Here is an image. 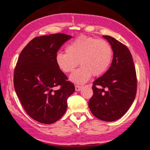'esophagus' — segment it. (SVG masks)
<instances>
[{
  "label": "esophagus",
  "instance_id": "34e87169",
  "mask_svg": "<svg viewBox=\"0 0 150 150\" xmlns=\"http://www.w3.org/2000/svg\"><path fill=\"white\" fill-rule=\"evenodd\" d=\"M82 88V86L80 85H75V90L77 91V92H79V91L81 90V89Z\"/></svg>",
  "mask_w": 150,
  "mask_h": 150
}]
</instances>
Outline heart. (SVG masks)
I'll return each mask as SVG.
<instances>
[{
	"label": "heart",
	"mask_w": 150,
	"mask_h": 150,
	"mask_svg": "<svg viewBox=\"0 0 150 150\" xmlns=\"http://www.w3.org/2000/svg\"><path fill=\"white\" fill-rule=\"evenodd\" d=\"M65 52L56 56V63L62 72H72L80 63L81 67L70 75L72 82L84 84L92 75H102L111 64L113 49L107 41L81 35L75 38L65 47Z\"/></svg>",
	"instance_id": "b5f03b06"
}]
</instances>
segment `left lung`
I'll use <instances>...</instances> for the list:
<instances>
[{
    "label": "left lung",
    "instance_id": "obj_1",
    "mask_svg": "<svg viewBox=\"0 0 150 150\" xmlns=\"http://www.w3.org/2000/svg\"><path fill=\"white\" fill-rule=\"evenodd\" d=\"M103 37L112 47L113 61L109 69L93 82V95L88 104L97 118L113 121L121 118L133 102L137 92V75L128 48L110 36Z\"/></svg>",
    "mask_w": 150,
    "mask_h": 150
}]
</instances>
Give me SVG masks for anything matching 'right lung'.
<instances>
[{
    "instance_id": "obj_1",
    "label": "right lung",
    "mask_w": 150,
    "mask_h": 150,
    "mask_svg": "<svg viewBox=\"0 0 150 150\" xmlns=\"http://www.w3.org/2000/svg\"><path fill=\"white\" fill-rule=\"evenodd\" d=\"M71 38L64 34L37 37L18 58L13 79L15 92L27 114L39 123L51 124L59 120L75 91L56 63L58 51Z\"/></svg>"
}]
</instances>
